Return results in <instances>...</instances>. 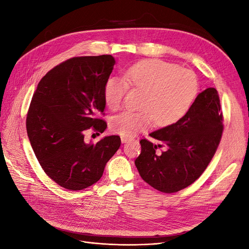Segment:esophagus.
Masks as SVG:
<instances>
[{
	"mask_svg": "<svg viewBox=\"0 0 249 249\" xmlns=\"http://www.w3.org/2000/svg\"><path fill=\"white\" fill-rule=\"evenodd\" d=\"M130 139L129 138H125V137H122V142L123 143H125V142H127V141H129Z\"/></svg>",
	"mask_w": 249,
	"mask_h": 249,
	"instance_id": "1",
	"label": "esophagus"
}]
</instances>
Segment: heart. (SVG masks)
Instances as JSON below:
<instances>
[{"mask_svg":"<svg viewBox=\"0 0 249 249\" xmlns=\"http://www.w3.org/2000/svg\"><path fill=\"white\" fill-rule=\"evenodd\" d=\"M129 85L144 91V95L140 105L143 111H124L111 120L112 131L125 138L147 130L154 122L158 126L176 124L187 114L198 92V81L193 71L149 59L131 66L124 78H108L104 87L108 108L117 110L122 106Z\"/></svg>","mask_w":249,"mask_h":249,"instance_id":"1","label":"heart"}]
</instances>
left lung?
Here are the masks:
<instances>
[{"mask_svg":"<svg viewBox=\"0 0 249 249\" xmlns=\"http://www.w3.org/2000/svg\"><path fill=\"white\" fill-rule=\"evenodd\" d=\"M220 109L217 90L207 88L183 118L149 134L160 144L141 139V154L135 165L143 180L164 193L178 192L194 183L219 145L223 131ZM158 147L165 149L157 152Z\"/></svg>","mask_w":249,"mask_h":249,"instance_id":"left-lung-1","label":"left lung"}]
</instances>
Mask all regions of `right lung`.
Instances as JSON below:
<instances>
[{"label": "right lung", "instance_id": "right-lung-1", "mask_svg": "<svg viewBox=\"0 0 249 249\" xmlns=\"http://www.w3.org/2000/svg\"><path fill=\"white\" fill-rule=\"evenodd\" d=\"M115 64L111 55L73 57L51 70L37 85L27 133L40 166L54 182L77 191L99 180L120 146L116 135L86 143L90 127L103 133L104 87Z\"/></svg>", "mask_w": 249, "mask_h": 249}]
</instances>
